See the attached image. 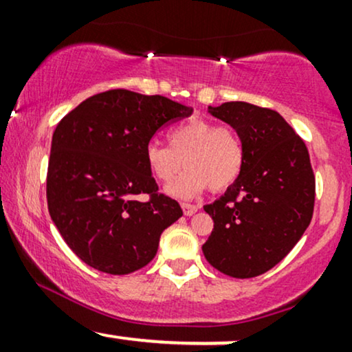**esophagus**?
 Returning <instances> with one entry per match:
<instances>
[{"label": "esophagus", "mask_w": 352, "mask_h": 352, "mask_svg": "<svg viewBox=\"0 0 352 352\" xmlns=\"http://www.w3.org/2000/svg\"><path fill=\"white\" fill-rule=\"evenodd\" d=\"M199 208H200L199 205H192V204H182V210H184V215H187V217L193 215V213H195L197 210H199Z\"/></svg>", "instance_id": "esophagus-1"}]
</instances>
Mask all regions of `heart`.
I'll list each match as a JSON object with an SVG mask.
<instances>
[{
  "mask_svg": "<svg viewBox=\"0 0 352 352\" xmlns=\"http://www.w3.org/2000/svg\"><path fill=\"white\" fill-rule=\"evenodd\" d=\"M168 144L151 142L145 147V164L155 180L167 184L180 170H187L168 185L173 197L190 199L205 188L223 192L240 179L245 165V147L230 125H217L201 117L182 122L168 132Z\"/></svg>",
  "mask_w": 352,
  "mask_h": 352,
  "instance_id": "heart-1",
  "label": "heart"
}]
</instances>
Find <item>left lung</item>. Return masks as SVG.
Listing matches in <instances>:
<instances>
[{"instance_id":"8db88e82","label":"left lung","mask_w":352,"mask_h":352,"mask_svg":"<svg viewBox=\"0 0 352 352\" xmlns=\"http://www.w3.org/2000/svg\"><path fill=\"white\" fill-rule=\"evenodd\" d=\"M208 109L240 135L245 165L225 195L204 207L213 230L201 250L228 276H260L292 252L313 218L316 180L308 147L272 109L248 102Z\"/></svg>"}]
</instances>
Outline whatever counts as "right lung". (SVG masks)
<instances>
[{"mask_svg": "<svg viewBox=\"0 0 352 352\" xmlns=\"http://www.w3.org/2000/svg\"><path fill=\"white\" fill-rule=\"evenodd\" d=\"M192 112L164 96L111 89L60 119L47 165V210L84 263L109 274L151 263L162 232L184 212L159 192L145 147L160 129ZM142 195L147 201L138 199Z\"/></svg>", "mask_w": 352, "mask_h": 352, "instance_id": "1", "label": "right lung"}]
</instances>
